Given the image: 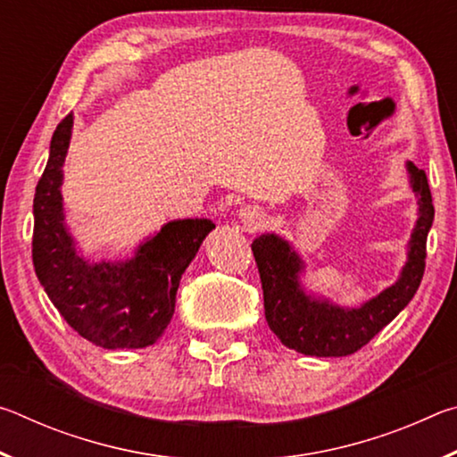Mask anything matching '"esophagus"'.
I'll return each mask as SVG.
<instances>
[{"mask_svg": "<svg viewBox=\"0 0 457 457\" xmlns=\"http://www.w3.org/2000/svg\"><path fill=\"white\" fill-rule=\"evenodd\" d=\"M239 220H242L244 228L247 231H258L260 228H264L266 213H264V210H260V207H256V205H245L239 210Z\"/></svg>", "mask_w": 457, "mask_h": 457, "instance_id": "obj_1", "label": "esophagus"}]
</instances>
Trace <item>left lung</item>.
<instances>
[{
  "mask_svg": "<svg viewBox=\"0 0 457 457\" xmlns=\"http://www.w3.org/2000/svg\"><path fill=\"white\" fill-rule=\"evenodd\" d=\"M407 171L420 204V218L409 239L407 264L395 284L359 308H340L328 300L308 296L298 280L304 264L290 244L274 234L253 239L252 252L264 290L268 327L288 349L311 357H346L365 346L411 303L425 272L433 204L423 169L407 161Z\"/></svg>",
  "mask_w": 457,
  "mask_h": 457,
  "instance_id": "obj_1",
  "label": "left lung"
}]
</instances>
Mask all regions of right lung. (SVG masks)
Here are the masks:
<instances>
[{
    "label": "right lung",
    "instance_id": "1",
    "mask_svg": "<svg viewBox=\"0 0 457 457\" xmlns=\"http://www.w3.org/2000/svg\"><path fill=\"white\" fill-rule=\"evenodd\" d=\"M72 114L52 135L50 157L34 195L32 258L36 276L64 320L103 349H145L163 335L175 312L185 268L215 228L210 220L169 221L125 262H92L76 252L62 207V165Z\"/></svg>",
    "mask_w": 457,
    "mask_h": 457
}]
</instances>
